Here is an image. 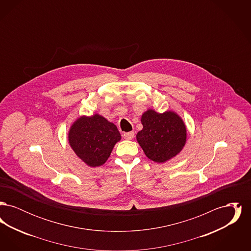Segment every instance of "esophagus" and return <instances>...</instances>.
Here are the masks:
<instances>
[{
	"mask_svg": "<svg viewBox=\"0 0 251 251\" xmlns=\"http://www.w3.org/2000/svg\"><path fill=\"white\" fill-rule=\"evenodd\" d=\"M123 137H124L125 139H127V140H131V139H133V137H134V132H133V131L124 132V133H123Z\"/></svg>",
	"mask_w": 251,
	"mask_h": 251,
	"instance_id": "obj_1",
	"label": "esophagus"
}]
</instances>
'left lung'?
<instances>
[{"mask_svg":"<svg viewBox=\"0 0 251 251\" xmlns=\"http://www.w3.org/2000/svg\"><path fill=\"white\" fill-rule=\"evenodd\" d=\"M143 129L136 140L146 156L156 163H165L178 155L186 143L187 131L182 119L174 111L157 113L152 109L141 117Z\"/></svg>","mask_w":251,"mask_h":251,"instance_id":"8db88e82","label":"left lung"}]
</instances>
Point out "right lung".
Returning <instances> with one entry per match:
<instances>
[{"instance_id": "add662e5", "label": "right lung", "mask_w": 251, "mask_h": 251, "mask_svg": "<svg viewBox=\"0 0 251 251\" xmlns=\"http://www.w3.org/2000/svg\"><path fill=\"white\" fill-rule=\"evenodd\" d=\"M69 143L75 154L88 167H100L107 161L121 135L117 126L99 114L82 116L72 123Z\"/></svg>"}]
</instances>
